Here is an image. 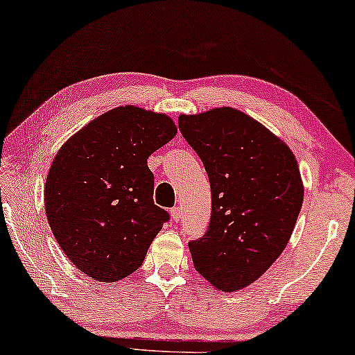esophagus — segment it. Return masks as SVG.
Listing matches in <instances>:
<instances>
[{"label":"esophagus","instance_id":"34e87169","mask_svg":"<svg viewBox=\"0 0 355 355\" xmlns=\"http://www.w3.org/2000/svg\"><path fill=\"white\" fill-rule=\"evenodd\" d=\"M170 214H171V218L174 220V222H176V223L181 222V209H179V207H173Z\"/></svg>","mask_w":355,"mask_h":355}]
</instances>
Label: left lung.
<instances>
[{"label":"left lung","mask_w":355,"mask_h":355,"mask_svg":"<svg viewBox=\"0 0 355 355\" xmlns=\"http://www.w3.org/2000/svg\"><path fill=\"white\" fill-rule=\"evenodd\" d=\"M178 123L211 182V223L189 243L193 266L217 291L243 289L291 239L304 201L297 160L286 143L236 108L181 114Z\"/></svg>","instance_id":"obj_1"}]
</instances>
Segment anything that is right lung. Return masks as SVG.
Listing matches in <instances>:
<instances>
[{
  "instance_id": "add662e5",
  "label": "right lung",
  "mask_w": 355,
  "mask_h": 355,
  "mask_svg": "<svg viewBox=\"0 0 355 355\" xmlns=\"http://www.w3.org/2000/svg\"><path fill=\"white\" fill-rule=\"evenodd\" d=\"M176 133L170 116L125 105L97 116L58 150L45 181V214L83 274L114 283L143 264L170 218L154 205L148 157Z\"/></svg>"
}]
</instances>
